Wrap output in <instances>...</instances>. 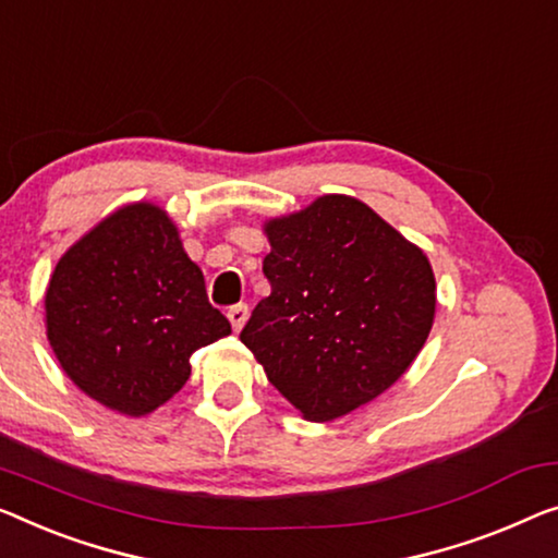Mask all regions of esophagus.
<instances>
[{
    "label": "esophagus",
    "mask_w": 558,
    "mask_h": 558,
    "mask_svg": "<svg viewBox=\"0 0 558 558\" xmlns=\"http://www.w3.org/2000/svg\"><path fill=\"white\" fill-rule=\"evenodd\" d=\"M228 320L232 323V328H235V330L243 328L245 320H247V305H245V303L232 305L230 311H228Z\"/></svg>",
    "instance_id": "esophagus-1"
}]
</instances>
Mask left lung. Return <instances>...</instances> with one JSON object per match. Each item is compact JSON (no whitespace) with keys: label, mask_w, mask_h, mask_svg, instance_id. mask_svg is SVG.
Here are the masks:
<instances>
[{"label":"left lung","mask_w":558,"mask_h":558,"mask_svg":"<svg viewBox=\"0 0 558 558\" xmlns=\"http://www.w3.org/2000/svg\"><path fill=\"white\" fill-rule=\"evenodd\" d=\"M270 295L240 340L307 421H332L409 371L436 313L421 247L348 195L265 222Z\"/></svg>","instance_id":"obj_1"}]
</instances>
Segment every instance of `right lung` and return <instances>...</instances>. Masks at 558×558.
I'll use <instances>...</instances> for the list:
<instances>
[{"label": "right lung", "instance_id": "add662e5", "mask_svg": "<svg viewBox=\"0 0 558 558\" xmlns=\"http://www.w3.org/2000/svg\"><path fill=\"white\" fill-rule=\"evenodd\" d=\"M47 338L80 390L147 415L190 378V355L230 336L162 207L132 203L66 251L45 295Z\"/></svg>", "mask_w": 558, "mask_h": 558}]
</instances>
